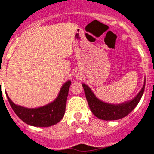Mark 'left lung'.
<instances>
[{
	"mask_svg": "<svg viewBox=\"0 0 154 154\" xmlns=\"http://www.w3.org/2000/svg\"><path fill=\"white\" fill-rule=\"evenodd\" d=\"M82 86L85 91V97H86L89 106L93 114L97 118L103 119V120H116V119H122L128 116L131 111H133V109L139 103L145 90V79L143 87L136 95V97H134L131 100L119 103V104H112V103L103 102L96 97L91 89L86 84L82 83Z\"/></svg>",
	"mask_w": 154,
	"mask_h": 154,
	"instance_id": "8db88e82",
	"label": "left lung"
}]
</instances>
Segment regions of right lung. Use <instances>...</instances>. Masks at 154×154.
Listing matches in <instances>:
<instances>
[{
  "mask_svg": "<svg viewBox=\"0 0 154 154\" xmlns=\"http://www.w3.org/2000/svg\"><path fill=\"white\" fill-rule=\"evenodd\" d=\"M70 85L71 81L65 82L53 102L37 108L17 105L12 102L7 93L6 96L15 114L26 124L35 127H50L59 123L64 117Z\"/></svg>",
  "mask_w": 154,
  "mask_h": 154,
  "instance_id": "add662e5",
  "label": "right lung"
}]
</instances>
